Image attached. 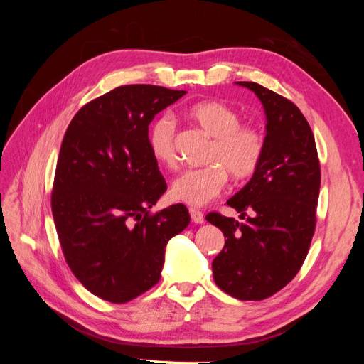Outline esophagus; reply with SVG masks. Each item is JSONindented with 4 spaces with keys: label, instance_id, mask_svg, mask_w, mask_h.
<instances>
[{
    "label": "esophagus",
    "instance_id": "34e87169",
    "mask_svg": "<svg viewBox=\"0 0 364 364\" xmlns=\"http://www.w3.org/2000/svg\"><path fill=\"white\" fill-rule=\"evenodd\" d=\"M190 215H191V220L194 223H203L205 222V217H203V213L199 211V209L196 208H190Z\"/></svg>",
    "mask_w": 364,
    "mask_h": 364
}]
</instances>
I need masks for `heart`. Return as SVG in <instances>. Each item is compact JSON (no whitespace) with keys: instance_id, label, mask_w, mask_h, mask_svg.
Here are the masks:
<instances>
[{"instance_id":"1","label":"heart","mask_w":364,"mask_h":364,"mask_svg":"<svg viewBox=\"0 0 364 364\" xmlns=\"http://www.w3.org/2000/svg\"><path fill=\"white\" fill-rule=\"evenodd\" d=\"M185 117L208 136L206 167L188 170L176 178L170 188L171 199L203 206L223 193L228 174L237 182L255 174L266 153V136L253 124L241 123L237 109L223 102L205 100L185 109ZM149 147L153 158L167 168L178 167L176 126L168 115L159 117L149 132Z\"/></svg>"}]
</instances>
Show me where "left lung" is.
I'll return each mask as SVG.
<instances>
[{
  "mask_svg": "<svg viewBox=\"0 0 364 364\" xmlns=\"http://www.w3.org/2000/svg\"><path fill=\"white\" fill-rule=\"evenodd\" d=\"M266 111V153L258 171L228 205L245 222L220 213L206 220L222 230L225 247L213 261L214 281L240 301H262L301 270L316 229L321 190L314 135L293 102L253 82Z\"/></svg>",
  "mask_w": 364,
  "mask_h": 364,
  "instance_id": "8db88e82",
  "label": "left lung"
}]
</instances>
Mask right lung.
<instances>
[{
	"label": "right lung",
	"mask_w": 364,
	"mask_h": 364,
	"mask_svg": "<svg viewBox=\"0 0 364 364\" xmlns=\"http://www.w3.org/2000/svg\"><path fill=\"white\" fill-rule=\"evenodd\" d=\"M185 91L124 85L86 103L65 132L51 211L65 261L86 290L126 304L158 284L168 240L190 225L178 203L150 213L167 183L149 124Z\"/></svg>",
	"instance_id": "right-lung-1"
}]
</instances>
